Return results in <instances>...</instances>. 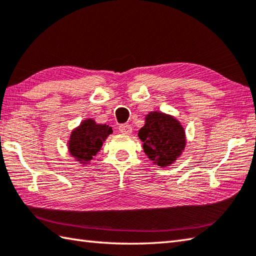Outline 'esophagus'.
I'll return each instance as SVG.
<instances>
[{
	"label": "esophagus",
	"instance_id": "34e87169",
	"mask_svg": "<svg viewBox=\"0 0 256 256\" xmlns=\"http://www.w3.org/2000/svg\"><path fill=\"white\" fill-rule=\"evenodd\" d=\"M118 131L121 132L122 134L128 135V134L132 133V128L128 124H121V125H120V126H118Z\"/></svg>",
	"mask_w": 256,
	"mask_h": 256
}]
</instances>
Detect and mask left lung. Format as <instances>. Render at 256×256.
I'll list each match as a JSON object with an SVG mask.
<instances>
[{"instance_id": "obj_1", "label": "left lung", "mask_w": 256, "mask_h": 256, "mask_svg": "<svg viewBox=\"0 0 256 256\" xmlns=\"http://www.w3.org/2000/svg\"><path fill=\"white\" fill-rule=\"evenodd\" d=\"M144 153L158 166H168L182 154L185 132L176 118L161 112H151L138 131Z\"/></svg>"}]
</instances>
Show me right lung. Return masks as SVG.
<instances>
[{
  "mask_svg": "<svg viewBox=\"0 0 256 256\" xmlns=\"http://www.w3.org/2000/svg\"><path fill=\"white\" fill-rule=\"evenodd\" d=\"M113 131L106 124H98L88 118L71 133L68 151L78 162L86 164L101 150L103 142Z\"/></svg>",
  "mask_w": 256,
  "mask_h": 256,
  "instance_id": "1",
  "label": "right lung"
}]
</instances>
